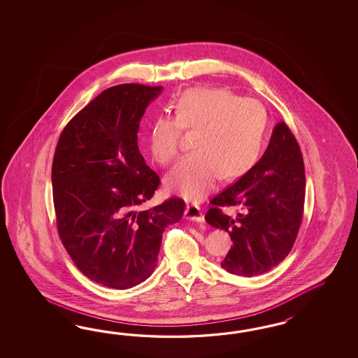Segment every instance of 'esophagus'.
<instances>
[{"instance_id": "esophagus-1", "label": "esophagus", "mask_w": 358, "mask_h": 358, "mask_svg": "<svg viewBox=\"0 0 358 358\" xmlns=\"http://www.w3.org/2000/svg\"><path fill=\"white\" fill-rule=\"evenodd\" d=\"M185 217L189 220H194L198 223H203L205 222V215L202 214L201 208L194 205H187L186 210H185Z\"/></svg>"}]
</instances>
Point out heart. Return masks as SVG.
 Wrapping results in <instances>:
<instances>
[{
  "label": "heart",
  "mask_w": 358,
  "mask_h": 358,
  "mask_svg": "<svg viewBox=\"0 0 358 358\" xmlns=\"http://www.w3.org/2000/svg\"><path fill=\"white\" fill-rule=\"evenodd\" d=\"M174 113L176 118H155L148 134L152 159L166 165L181 151L184 130L195 131L196 151L181 159L165 178L174 194L199 202L217 187L222 176L240 177L259 159L269 117L257 99L226 89L196 87L185 92Z\"/></svg>",
  "instance_id": "heart-1"
}]
</instances>
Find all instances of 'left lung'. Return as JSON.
I'll list each match as a JSON object with an SVG mask.
<instances>
[{
    "instance_id": "8db88e82",
    "label": "left lung",
    "mask_w": 358,
    "mask_h": 358,
    "mask_svg": "<svg viewBox=\"0 0 358 358\" xmlns=\"http://www.w3.org/2000/svg\"><path fill=\"white\" fill-rule=\"evenodd\" d=\"M304 187L299 145L287 124L280 122L260 160L210 202L207 223L228 232L234 241L220 266L231 274L253 277L285 260L302 223ZM224 206L243 211L228 217L218 208Z\"/></svg>"
}]
</instances>
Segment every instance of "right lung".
<instances>
[{
	"label": "right lung",
	"instance_id": "obj_1",
	"mask_svg": "<svg viewBox=\"0 0 358 358\" xmlns=\"http://www.w3.org/2000/svg\"><path fill=\"white\" fill-rule=\"evenodd\" d=\"M163 87H108L69 120L52 163L57 231L77 268L92 281L130 289L157 265L164 229L184 214L171 198L139 211L160 184L144 162L138 131Z\"/></svg>",
	"mask_w": 358,
	"mask_h": 358
}]
</instances>
